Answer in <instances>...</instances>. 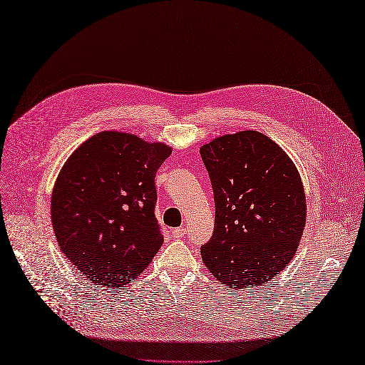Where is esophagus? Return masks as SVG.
<instances>
[{
  "instance_id": "obj_1",
  "label": "esophagus",
  "mask_w": 365,
  "mask_h": 365,
  "mask_svg": "<svg viewBox=\"0 0 365 365\" xmlns=\"http://www.w3.org/2000/svg\"><path fill=\"white\" fill-rule=\"evenodd\" d=\"M170 235H172V237H175V239H181V237L185 236V228H182V227L173 228V230L170 231Z\"/></svg>"
}]
</instances>
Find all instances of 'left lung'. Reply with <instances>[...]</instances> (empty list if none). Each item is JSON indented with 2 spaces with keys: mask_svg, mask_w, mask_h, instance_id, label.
<instances>
[{
  "mask_svg": "<svg viewBox=\"0 0 365 365\" xmlns=\"http://www.w3.org/2000/svg\"><path fill=\"white\" fill-rule=\"evenodd\" d=\"M215 193V231L201 248L207 269L230 288H257L288 267L306 224L303 182L269 137L240 130L201 148Z\"/></svg>",
  "mask_w": 365,
  "mask_h": 365,
  "instance_id": "8db88e82",
  "label": "left lung"
}]
</instances>
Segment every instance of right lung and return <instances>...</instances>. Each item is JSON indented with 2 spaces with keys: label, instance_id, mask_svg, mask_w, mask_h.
<instances>
[{
  "label": "right lung",
  "instance_id": "1",
  "mask_svg": "<svg viewBox=\"0 0 365 365\" xmlns=\"http://www.w3.org/2000/svg\"><path fill=\"white\" fill-rule=\"evenodd\" d=\"M170 153L163 143L103 130L63 164L51 193L54 236L93 283L125 288L161 248L155 175Z\"/></svg>",
  "mask_w": 365,
  "mask_h": 365
}]
</instances>
